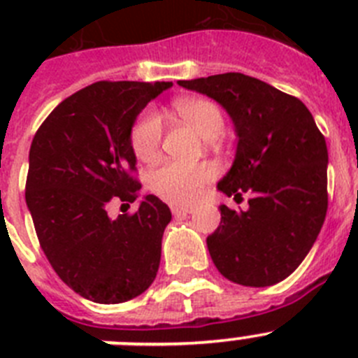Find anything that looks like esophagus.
Masks as SVG:
<instances>
[{"instance_id":"obj_1","label":"esophagus","mask_w":358,"mask_h":358,"mask_svg":"<svg viewBox=\"0 0 358 358\" xmlns=\"http://www.w3.org/2000/svg\"><path fill=\"white\" fill-rule=\"evenodd\" d=\"M172 213L173 217H181V215H188L194 211V208L192 206H181V204H172Z\"/></svg>"}]
</instances>
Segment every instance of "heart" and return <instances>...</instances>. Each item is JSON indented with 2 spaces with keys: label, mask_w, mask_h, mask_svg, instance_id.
I'll list each match as a JSON object with an SVG mask.
<instances>
[{
  "label": "heart",
  "mask_w": 358,
  "mask_h": 358,
  "mask_svg": "<svg viewBox=\"0 0 358 358\" xmlns=\"http://www.w3.org/2000/svg\"><path fill=\"white\" fill-rule=\"evenodd\" d=\"M173 109L204 140H215L224 131V116L217 106L202 98H186L173 103ZM163 127L156 113H145L134 123L131 134L132 150L141 161H152L159 154ZM213 177L210 164L164 163L150 176L152 189L173 202H189L201 195L204 182Z\"/></svg>",
  "instance_id": "b5f03b06"
}]
</instances>
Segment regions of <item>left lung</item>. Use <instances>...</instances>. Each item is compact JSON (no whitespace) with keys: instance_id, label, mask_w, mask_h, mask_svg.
<instances>
[{"instance_id":"obj_1","label":"left lung","mask_w":358,"mask_h":358,"mask_svg":"<svg viewBox=\"0 0 358 358\" xmlns=\"http://www.w3.org/2000/svg\"><path fill=\"white\" fill-rule=\"evenodd\" d=\"M229 115L235 159L218 192L245 211L220 204V226L206 238L218 273L245 287H268L299 267L317 240L328 208V148L305 103L243 73L179 80Z\"/></svg>"}]
</instances>
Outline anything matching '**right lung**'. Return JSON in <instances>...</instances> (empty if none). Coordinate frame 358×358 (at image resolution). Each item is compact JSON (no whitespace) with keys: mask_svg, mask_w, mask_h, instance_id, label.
Returning a JSON list of instances; mask_svg holds the SVG:
<instances>
[{"mask_svg":"<svg viewBox=\"0 0 358 358\" xmlns=\"http://www.w3.org/2000/svg\"><path fill=\"white\" fill-rule=\"evenodd\" d=\"M172 82H96L62 100L34 136L27 206L44 255L69 289L102 305L143 294L156 278L170 208L145 195L134 215L110 218V201L134 202L136 118Z\"/></svg>","mask_w":358,"mask_h":358,"instance_id":"right-lung-1","label":"right lung"}]
</instances>
